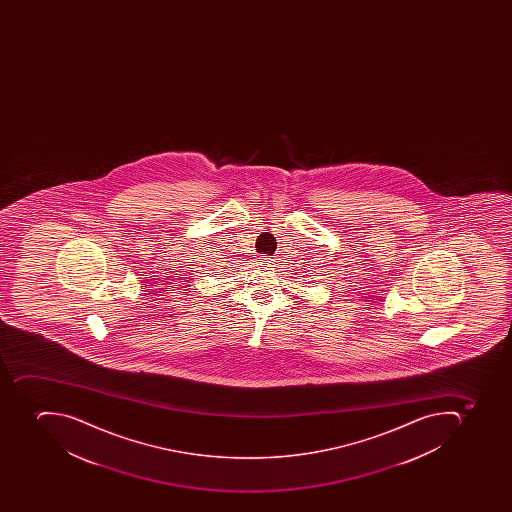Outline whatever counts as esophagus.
Here are the masks:
<instances>
[{"label": "esophagus", "mask_w": 512, "mask_h": 512, "mask_svg": "<svg viewBox=\"0 0 512 512\" xmlns=\"http://www.w3.org/2000/svg\"><path fill=\"white\" fill-rule=\"evenodd\" d=\"M270 259H262V264H269Z\"/></svg>", "instance_id": "34e87169"}]
</instances>
